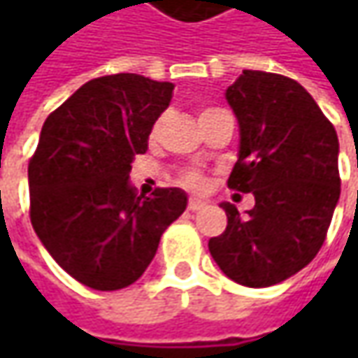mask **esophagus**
<instances>
[{"label": "esophagus", "mask_w": 358, "mask_h": 358, "mask_svg": "<svg viewBox=\"0 0 358 358\" xmlns=\"http://www.w3.org/2000/svg\"><path fill=\"white\" fill-rule=\"evenodd\" d=\"M203 207H205V201L195 199V197H191L189 203H187V209H189V211H199V209H203Z\"/></svg>", "instance_id": "obj_1"}]
</instances>
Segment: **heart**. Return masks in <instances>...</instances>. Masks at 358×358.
I'll list each match as a JSON object with an SVG mask.
<instances>
[{"mask_svg":"<svg viewBox=\"0 0 358 358\" xmlns=\"http://www.w3.org/2000/svg\"><path fill=\"white\" fill-rule=\"evenodd\" d=\"M205 113H209V111H205ZM205 113H201V115H205ZM161 123H163V119H159L157 123H155V127H153V131H151V135H157ZM183 183H185L187 187H191V189H203V187H205V177L197 171H189L183 175Z\"/></svg>","mask_w":358,"mask_h":358,"instance_id":"obj_1","label":"heart"}]
</instances>
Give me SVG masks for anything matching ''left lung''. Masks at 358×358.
<instances>
[{
	"mask_svg": "<svg viewBox=\"0 0 358 358\" xmlns=\"http://www.w3.org/2000/svg\"><path fill=\"white\" fill-rule=\"evenodd\" d=\"M239 123V159L229 187L253 193L241 217L221 203L227 229L209 251L231 281L271 287L319 253L341 195L338 139L333 123L301 83L245 69L225 91Z\"/></svg>",
	"mask_w": 358,
	"mask_h": 358,
	"instance_id": "1",
	"label": "left lung"
}]
</instances>
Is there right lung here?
<instances>
[{"mask_svg":"<svg viewBox=\"0 0 358 358\" xmlns=\"http://www.w3.org/2000/svg\"><path fill=\"white\" fill-rule=\"evenodd\" d=\"M173 83L137 73L91 79L43 123L29 161V217L48 253L95 291L129 287L185 211L183 189L137 195L129 173L169 107Z\"/></svg>","mask_w":358,"mask_h":358,"instance_id":"right-lung-1","label":"right lung"}]
</instances>
